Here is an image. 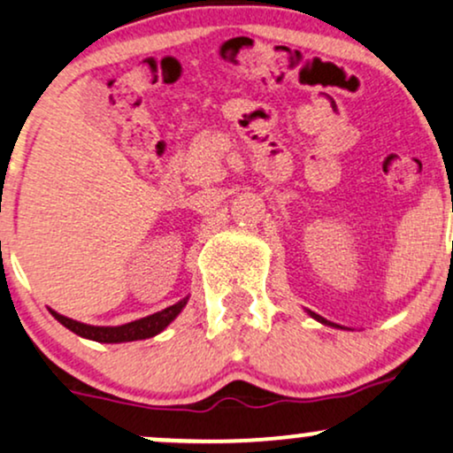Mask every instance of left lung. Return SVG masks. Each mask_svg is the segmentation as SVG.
<instances>
[{
    "label": "left lung",
    "instance_id": "obj_1",
    "mask_svg": "<svg viewBox=\"0 0 453 453\" xmlns=\"http://www.w3.org/2000/svg\"><path fill=\"white\" fill-rule=\"evenodd\" d=\"M309 315L313 317V319H317V321H321V324H326V326H336V324H332V321H327V319H324V317L321 315H317V313H313V311H309ZM339 327V326H336Z\"/></svg>",
    "mask_w": 453,
    "mask_h": 453
}]
</instances>
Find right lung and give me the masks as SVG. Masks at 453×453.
<instances>
[{"instance_id": "add662e5", "label": "right lung", "mask_w": 453, "mask_h": 453, "mask_svg": "<svg viewBox=\"0 0 453 453\" xmlns=\"http://www.w3.org/2000/svg\"><path fill=\"white\" fill-rule=\"evenodd\" d=\"M187 300L189 298H183L180 303L168 306V309L159 311V313L142 317V319H136V321H129V324H123V326L81 324V321L70 319V317L65 315H59L57 311H50V315H53L59 324H64L67 330H72L74 334L82 336V339L97 341V342H129V341L150 339V336L159 334V332L164 330L165 326H170V321H174L176 315L185 309Z\"/></svg>"}]
</instances>
